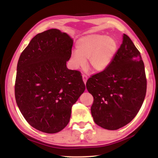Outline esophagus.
<instances>
[{
    "mask_svg": "<svg viewBox=\"0 0 158 158\" xmlns=\"http://www.w3.org/2000/svg\"><path fill=\"white\" fill-rule=\"evenodd\" d=\"M87 76L86 75H82V80H83V82L85 83V85H86V80H87Z\"/></svg>",
    "mask_w": 158,
    "mask_h": 158,
    "instance_id": "34e87169",
    "label": "esophagus"
}]
</instances>
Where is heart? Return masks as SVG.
I'll list each match as a JSON object with an SVG mask.
<instances>
[{
  "mask_svg": "<svg viewBox=\"0 0 158 158\" xmlns=\"http://www.w3.org/2000/svg\"><path fill=\"white\" fill-rule=\"evenodd\" d=\"M76 52L72 53L70 63L73 69L88 67L93 72H104L110 65L118 49L114 38L102 34H89L80 38L76 43Z\"/></svg>",
  "mask_w": 158,
  "mask_h": 158,
  "instance_id": "b5f03b06",
  "label": "heart"
}]
</instances>
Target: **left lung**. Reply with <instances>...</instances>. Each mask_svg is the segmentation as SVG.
Listing matches in <instances>:
<instances>
[{
	"mask_svg": "<svg viewBox=\"0 0 158 158\" xmlns=\"http://www.w3.org/2000/svg\"><path fill=\"white\" fill-rule=\"evenodd\" d=\"M86 86L94 99L91 114L99 126L116 130L136 117L145 98L147 79L140 53L127 35L110 65Z\"/></svg>",
	"mask_w": 158,
	"mask_h": 158,
	"instance_id": "1",
	"label": "left lung"
}]
</instances>
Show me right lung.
Masks as SVG:
<instances>
[{
    "label": "right lung",
    "instance_id": "1",
    "mask_svg": "<svg viewBox=\"0 0 158 158\" xmlns=\"http://www.w3.org/2000/svg\"><path fill=\"white\" fill-rule=\"evenodd\" d=\"M73 44L68 34L52 28L35 35L19 58L16 103L26 121L45 133L66 127L86 88L80 72L66 65Z\"/></svg>",
    "mask_w": 158,
    "mask_h": 158
}]
</instances>
